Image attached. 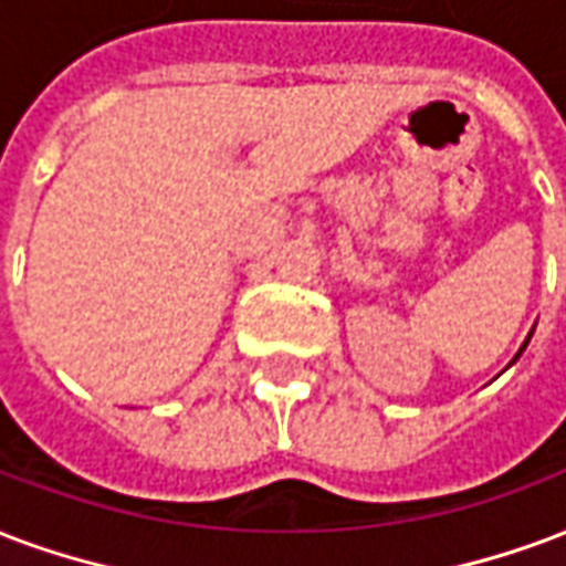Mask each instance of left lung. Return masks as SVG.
Here are the masks:
<instances>
[{
    "label": "left lung",
    "instance_id": "8db88e82",
    "mask_svg": "<svg viewBox=\"0 0 566 566\" xmlns=\"http://www.w3.org/2000/svg\"><path fill=\"white\" fill-rule=\"evenodd\" d=\"M531 336H534V329H531V333H528V338H525V345H522V347H518V354H516V357H513V363H516V359H518V357H522V350H525V347H528V342H531ZM513 363H510V366H513Z\"/></svg>",
    "mask_w": 566,
    "mask_h": 566
}]
</instances>
